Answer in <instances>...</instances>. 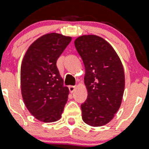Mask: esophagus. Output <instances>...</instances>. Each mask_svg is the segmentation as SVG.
Instances as JSON below:
<instances>
[{"instance_id": "1", "label": "esophagus", "mask_w": 149, "mask_h": 149, "mask_svg": "<svg viewBox=\"0 0 149 149\" xmlns=\"http://www.w3.org/2000/svg\"><path fill=\"white\" fill-rule=\"evenodd\" d=\"M69 89H70V91L71 93H72L76 90V86H70L69 87Z\"/></svg>"}]
</instances>
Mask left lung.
<instances>
[{
	"mask_svg": "<svg viewBox=\"0 0 149 149\" xmlns=\"http://www.w3.org/2000/svg\"><path fill=\"white\" fill-rule=\"evenodd\" d=\"M85 66L87 98L82 105V119L92 127H102L113 119L124 92V70L120 58L105 40L84 35L74 41Z\"/></svg>",
	"mask_w": 149,
	"mask_h": 149,
	"instance_id": "8db88e82",
	"label": "left lung"
}]
</instances>
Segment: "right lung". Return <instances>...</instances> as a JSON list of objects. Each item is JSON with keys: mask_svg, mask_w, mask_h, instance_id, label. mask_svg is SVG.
I'll return each instance as SVG.
<instances>
[{"mask_svg": "<svg viewBox=\"0 0 149 149\" xmlns=\"http://www.w3.org/2000/svg\"><path fill=\"white\" fill-rule=\"evenodd\" d=\"M72 38L52 33L43 35L30 45L21 65L22 96L29 112L44 123L62 116L69 95L56 62Z\"/></svg>", "mask_w": 149, "mask_h": 149, "instance_id": "add662e5", "label": "right lung"}]
</instances>
